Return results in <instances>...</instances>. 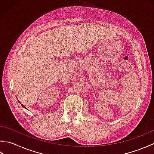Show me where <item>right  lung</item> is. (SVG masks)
<instances>
[{
  "label": "right lung",
  "mask_w": 154,
  "mask_h": 154,
  "mask_svg": "<svg viewBox=\"0 0 154 154\" xmlns=\"http://www.w3.org/2000/svg\"><path fill=\"white\" fill-rule=\"evenodd\" d=\"M22 106H24V105H22Z\"/></svg>",
  "instance_id": "right-lung-1"
}]
</instances>
